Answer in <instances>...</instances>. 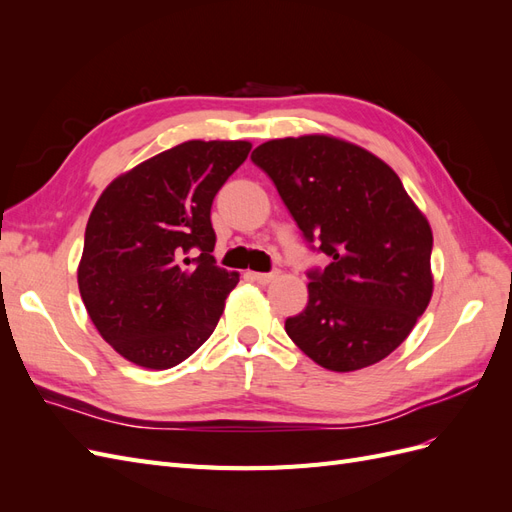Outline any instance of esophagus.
I'll return each mask as SVG.
<instances>
[{
    "label": "esophagus",
    "instance_id": "1",
    "mask_svg": "<svg viewBox=\"0 0 512 512\" xmlns=\"http://www.w3.org/2000/svg\"><path fill=\"white\" fill-rule=\"evenodd\" d=\"M250 277H252V280H254L256 284L267 286L269 282L275 280V273H250Z\"/></svg>",
    "mask_w": 512,
    "mask_h": 512
}]
</instances>
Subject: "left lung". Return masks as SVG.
I'll return each instance as SVG.
<instances>
[{
	"mask_svg": "<svg viewBox=\"0 0 512 512\" xmlns=\"http://www.w3.org/2000/svg\"><path fill=\"white\" fill-rule=\"evenodd\" d=\"M252 160L273 179L309 243L331 262L309 273L307 307L286 333L331 371L386 359L431 301V226L395 170L329 134L275 138Z\"/></svg>",
	"mask_w": 512,
	"mask_h": 512,
	"instance_id": "obj_1",
	"label": "left lung"
}]
</instances>
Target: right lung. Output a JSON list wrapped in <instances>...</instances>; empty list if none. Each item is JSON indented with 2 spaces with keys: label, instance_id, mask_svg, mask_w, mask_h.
Returning <instances> with one entry per match:
<instances>
[{
  "label": "right lung",
  "instance_id": "1",
  "mask_svg": "<svg viewBox=\"0 0 512 512\" xmlns=\"http://www.w3.org/2000/svg\"><path fill=\"white\" fill-rule=\"evenodd\" d=\"M247 141H185L108 183L89 215L79 290L104 342L145 369L188 359L239 273L215 265L211 203Z\"/></svg>",
  "mask_w": 512,
  "mask_h": 512
}]
</instances>
